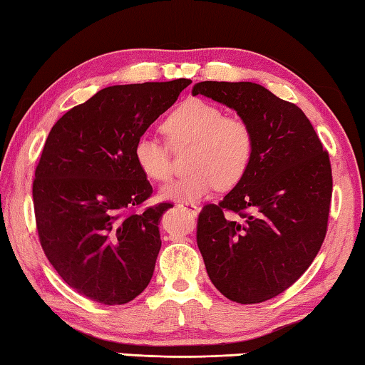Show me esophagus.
I'll list each match as a JSON object with an SVG mask.
<instances>
[{"mask_svg": "<svg viewBox=\"0 0 365 365\" xmlns=\"http://www.w3.org/2000/svg\"><path fill=\"white\" fill-rule=\"evenodd\" d=\"M178 207H182V209H185V211H188L195 215L197 214V211H200V207L193 205V202H178Z\"/></svg>", "mask_w": 365, "mask_h": 365, "instance_id": "obj_1", "label": "esophagus"}]
</instances>
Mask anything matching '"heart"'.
<instances>
[{
	"mask_svg": "<svg viewBox=\"0 0 365 365\" xmlns=\"http://www.w3.org/2000/svg\"><path fill=\"white\" fill-rule=\"evenodd\" d=\"M172 146L191 145L190 174L177 177L160 188L164 200L195 202L215 188L230 190L243 180L255 158V133L242 117L225 115L215 104L190 98L163 122ZM133 159L151 180H168L172 170L170 148L143 133L135 140Z\"/></svg>",
	"mask_w": 365,
	"mask_h": 365,
	"instance_id": "1",
	"label": "heart"
}]
</instances>
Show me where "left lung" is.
<instances>
[{
    "mask_svg": "<svg viewBox=\"0 0 365 365\" xmlns=\"http://www.w3.org/2000/svg\"><path fill=\"white\" fill-rule=\"evenodd\" d=\"M191 93L237 110L255 133L248 174L197 217L196 242L209 279L242 304L275 298L304 274L324 243L333 185L329 153L306 114L262 85L200 82Z\"/></svg>",
    "mask_w": 365,
    "mask_h": 365,
    "instance_id": "obj_1",
    "label": "left lung"
}]
</instances>
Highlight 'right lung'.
<instances>
[{"label": "right lung", "instance_id": "add662e5", "mask_svg": "<svg viewBox=\"0 0 365 365\" xmlns=\"http://www.w3.org/2000/svg\"><path fill=\"white\" fill-rule=\"evenodd\" d=\"M188 78L114 85L61 117L34 180L41 248L85 298L125 304L150 283L169 202L135 212L153 193L133 145L177 101Z\"/></svg>", "mask_w": 365, "mask_h": 365}]
</instances>
